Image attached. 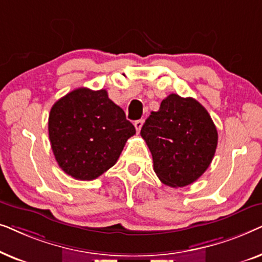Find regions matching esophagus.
<instances>
[{
	"label": "esophagus",
	"instance_id": "1",
	"mask_svg": "<svg viewBox=\"0 0 262 262\" xmlns=\"http://www.w3.org/2000/svg\"><path fill=\"white\" fill-rule=\"evenodd\" d=\"M143 123H144V120L143 119H139V120H136L135 121V127H136V131H137V134H139V131H141V128L143 126Z\"/></svg>",
	"mask_w": 262,
	"mask_h": 262
}]
</instances>
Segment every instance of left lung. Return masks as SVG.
<instances>
[{
  "label": "left lung",
  "instance_id": "1",
  "mask_svg": "<svg viewBox=\"0 0 262 262\" xmlns=\"http://www.w3.org/2000/svg\"><path fill=\"white\" fill-rule=\"evenodd\" d=\"M141 136L164 185L184 187L204 174L216 152L218 134L210 114L193 98L170 94L151 112Z\"/></svg>",
  "mask_w": 262,
  "mask_h": 262
}]
</instances>
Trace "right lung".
Masks as SVG:
<instances>
[{
	"label": "right lung",
	"instance_id": "right-lung-1",
	"mask_svg": "<svg viewBox=\"0 0 262 262\" xmlns=\"http://www.w3.org/2000/svg\"><path fill=\"white\" fill-rule=\"evenodd\" d=\"M136 134L105 89L77 88L52 106L49 137L57 163L77 180H94L113 167Z\"/></svg>",
	"mask_w": 262,
	"mask_h": 262
}]
</instances>
